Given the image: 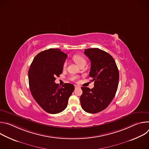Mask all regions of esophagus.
<instances>
[{
	"instance_id": "34e87169",
	"label": "esophagus",
	"mask_w": 149,
	"mask_h": 149,
	"mask_svg": "<svg viewBox=\"0 0 149 149\" xmlns=\"http://www.w3.org/2000/svg\"><path fill=\"white\" fill-rule=\"evenodd\" d=\"M79 86H78V85H75V88H79Z\"/></svg>"
}]
</instances>
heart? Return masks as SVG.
I'll return each mask as SVG.
<instances>
[{"label":"heart","mask_w":149,"mask_h":149,"mask_svg":"<svg viewBox=\"0 0 149 149\" xmlns=\"http://www.w3.org/2000/svg\"><path fill=\"white\" fill-rule=\"evenodd\" d=\"M74 61L77 63V65H80L81 64H82V63H86V60L85 59L82 55H75L73 58H72ZM67 66V63L64 62L63 65V67L65 68Z\"/></svg>","instance_id":"b5f03b06"}]
</instances>
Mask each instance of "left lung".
Returning <instances> with one entry per match:
<instances>
[{
  "instance_id": "obj_1",
  "label": "left lung",
  "mask_w": 149,
  "mask_h": 149,
  "mask_svg": "<svg viewBox=\"0 0 149 149\" xmlns=\"http://www.w3.org/2000/svg\"><path fill=\"white\" fill-rule=\"evenodd\" d=\"M91 61L89 76L94 81L92 89L82 87L80 102L82 109L88 113H97L107 108L117 90L119 72L116 63L109 53L98 48L84 50Z\"/></svg>"
}]
</instances>
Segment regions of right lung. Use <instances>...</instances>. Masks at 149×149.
I'll list each match as a JSON object with an SVG mask.
<instances>
[{"mask_svg": "<svg viewBox=\"0 0 149 149\" xmlns=\"http://www.w3.org/2000/svg\"><path fill=\"white\" fill-rule=\"evenodd\" d=\"M67 57L59 49L44 51L34 58L28 71L29 88L33 98L50 114H57L66 109L75 88L71 84L65 83L60 87L55 82V77L62 72Z\"/></svg>", "mask_w": 149, "mask_h": 149, "instance_id": "right-lung-1", "label": "right lung"}]
</instances>
